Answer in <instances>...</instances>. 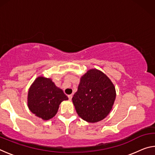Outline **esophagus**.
<instances>
[{"mask_svg": "<svg viewBox=\"0 0 155 155\" xmlns=\"http://www.w3.org/2000/svg\"><path fill=\"white\" fill-rule=\"evenodd\" d=\"M68 98H69L70 101H71L72 98V94H70V95H68Z\"/></svg>", "mask_w": 155, "mask_h": 155, "instance_id": "esophagus-1", "label": "esophagus"}]
</instances>
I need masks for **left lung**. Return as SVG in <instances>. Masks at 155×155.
I'll use <instances>...</instances> for the list:
<instances>
[{
    "mask_svg": "<svg viewBox=\"0 0 155 155\" xmlns=\"http://www.w3.org/2000/svg\"><path fill=\"white\" fill-rule=\"evenodd\" d=\"M116 97L114 83L97 69H90L81 77L72 103L78 116L85 121H101L112 109Z\"/></svg>",
    "mask_w": 155,
    "mask_h": 155,
    "instance_id": "8db88e82",
    "label": "left lung"
}]
</instances>
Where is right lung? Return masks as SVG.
I'll use <instances>...</instances> for the list:
<instances>
[{
	"mask_svg": "<svg viewBox=\"0 0 155 155\" xmlns=\"http://www.w3.org/2000/svg\"><path fill=\"white\" fill-rule=\"evenodd\" d=\"M68 100L61 89L57 87L50 78L38 77L28 89V109L43 120L52 118L57 114L61 102Z\"/></svg>",
	"mask_w": 155,
	"mask_h": 155,
	"instance_id": "obj_1",
	"label": "right lung"
}]
</instances>
